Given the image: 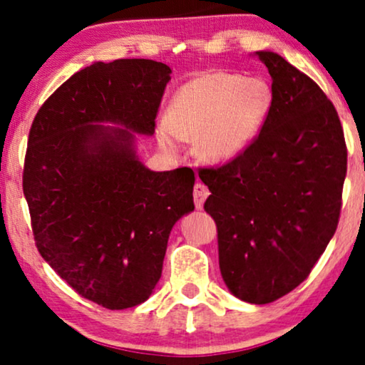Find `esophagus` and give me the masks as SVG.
Returning <instances> with one entry per match:
<instances>
[{"label": "esophagus", "mask_w": 365, "mask_h": 365, "mask_svg": "<svg viewBox=\"0 0 365 365\" xmlns=\"http://www.w3.org/2000/svg\"><path fill=\"white\" fill-rule=\"evenodd\" d=\"M192 196H195V205H196V208H197V210H201V208H203V205H205L206 197L210 196L208 187H206L205 184L197 182L196 186H195V191H192Z\"/></svg>", "instance_id": "1"}]
</instances>
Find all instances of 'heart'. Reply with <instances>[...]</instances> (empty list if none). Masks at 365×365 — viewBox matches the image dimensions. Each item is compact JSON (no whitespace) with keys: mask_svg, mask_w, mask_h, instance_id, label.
Returning <instances> with one entry per match:
<instances>
[{"mask_svg":"<svg viewBox=\"0 0 365 365\" xmlns=\"http://www.w3.org/2000/svg\"><path fill=\"white\" fill-rule=\"evenodd\" d=\"M272 94L264 81L230 73H213L190 81L165 110L157 130L160 143L175 148L195 140L196 154L211 165L235 160L257 137L271 110Z\"/></svg>","mask_w":365,"mask_h":365,"instance_id":"obj_1","label":"heart"}]
</instances>
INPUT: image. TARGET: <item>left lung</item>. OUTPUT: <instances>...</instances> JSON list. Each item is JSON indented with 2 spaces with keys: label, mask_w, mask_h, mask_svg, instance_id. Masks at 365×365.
<instances>
[{
  "label": "left lung",
  "mask_w": 365,
  "mask_h": 365,
  "mask_svg": "<svg viewBox=\"0 0 365 365\" xmlns=\"http://www.w3.org/2000/svg\"><path fill=\"white\" fill-rule=\"evenodd\" d=\"M272 79L259 137L200 179L218 228L220 271L228 291L272 303L299 286L336 230L347 147L335 106L320 86L276 52H255Z\"/></svg>",
  "instance_id": "8db88e82"
}]
</instances>
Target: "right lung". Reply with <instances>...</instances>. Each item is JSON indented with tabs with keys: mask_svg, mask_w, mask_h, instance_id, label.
I'll use <instances>...</instances> for the list:
<instances>
[{
	"mask_svg": "<svg viewBox=\"0 0 365 365\" xmlns=\"http://www.w3.org/2000/svg\"><path fill=\"white\" fill-rule=\"evenodd\" d=\"M170 67L93 62L43 103L24 169L37 249L76 292L108 309L148 299L170 230L195 210L190 168L157 173L138 155L152 137Z\"/></svg>",
	"mask_w": 365,
	"mask_h": 365,
	"instance_id": "1",
	"label": "right lung"
}]
</instances>
